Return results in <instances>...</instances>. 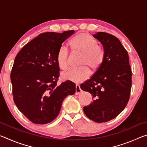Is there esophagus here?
I'll return each mask as SVG.
<instances>
[{
  "label": "esophagus",
  "mask_w": 147,
  "mask_h": 147,
  "mask_svg": "<svg viewBox=\"0 0 147 147\" xmlns=\"http://www.w3.org/2000/svg\"><path fill=\"white\" fill-rule=\"evenodd\" d=\"M81 89H80V87L79 85H78V84H76V93L75 94H78L81 93Z\"/></svg>",
  "instance_id": "obj_1"
}]
</instances>
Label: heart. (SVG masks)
Masks as SVG:
<instances>
[{"label":"heart","instance_id":"1","mask_svg":"<svg viewBox=\"0 0 147 147\" xmlns=\"http://www.w3.org/2000/svg\"><path fill=\"white\" fill-rule=\"evenodd\" d=\"M98 42L95 38L87 33L77 35L70 41V45L74 53H82L79 69H71L61 74V78L74 83L82 82L88 79L90 71L88 67L96 71L100 67L104 58V51L98 45ZM57 63L61 69H66L69 65L68 50L62 46L58 50L56 56Z\"/></svg>","mask_w":147,"mask_h":147}]
</instances>
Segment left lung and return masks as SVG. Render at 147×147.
<instances>
[{
  "mask_svg": "<svg viewBox=\"0 0 147 147\" xmlns=\"http://www.w3.org/2000/svg\"><path fill=\"white\" fill-rule=\"evenodd\" d=\"M93 36L103 47L104 61L80 88L94 98L92 103L84 107V113L100 123L115 118L126 107L130 94L131 71L127 51L116 37L102 32Z\"/></svg>",
  "mask_w": 147,
  "mask_h": 147,
  "instance_id": "obj_1",
  "label": "left lung"
}]
</instances>
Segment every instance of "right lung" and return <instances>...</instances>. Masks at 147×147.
<instances>
[{
	"label": "right lung",
	"mask_w": 147,
	"mask_h": 147,
	"mask_svg": "<svg viewBox=\"0 0 147 147\" xmlns=\"http://www.w3.org/2000/svg\"><path fill=\"white\" fill-rule=\"evenodd\" d=\"M74 32L39 34L15 58L10 75L13 100L33 123L45 124L54 120L64 99L75 93L76 85L72 82L57 84L59 67L56 59L62 43Z\"/></svg>",
	"instance_id": "obj_1"
}]
</instances>
